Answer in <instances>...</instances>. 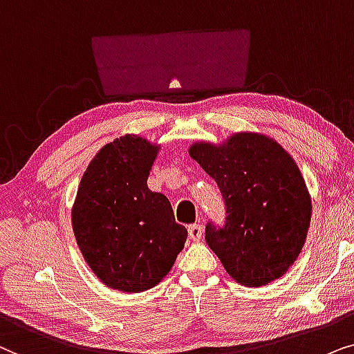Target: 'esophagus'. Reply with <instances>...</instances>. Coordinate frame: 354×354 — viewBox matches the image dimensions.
Masks as SVG:
<instances>
[{
  "instance_id": "34e87169",
  "label": "esophagus",
  "mask_w": 354,
  "mask_h": 354,
  "mask_svg": "<svg viewBox=\"0 0 354 354\" xmlns=\"http://www.w3.org/2000/svg\"><path fill=\"white\" fill-rule=\"evenodd\" d=\"M187 233H189V238L192 239V241H199V239L202 238V234H204V228H202L201 225L192 223L187 226Z\"/></svg>"
}]
</instances>
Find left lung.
Masks as SVG:
<instances>
[{"label": "left lung", "instance_id": "1", "mask_svg": "<svg viewBox=\"0 0 354 354\" xmlns=\"http://www.w3.org/2000/svg\"><path fill=\"white\" fill-rule=\"evenodd\" d=\"M189 155L215 180L225 223L209 221L205 241L238 283L262 286L298 259L310 223V197L295 160L280 144L239 133L220 145L194 144Z\"/></svg>", "mask_w": 354, "mask_h": 354}]
</instances>
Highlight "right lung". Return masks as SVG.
<instances>
[{
    "instance_id": "right-lung-1",
    "label": "right lung",
    "mask_w": 354,
    "mask_h": 354,
    "mask_svg": "<svg viewBox=\"0 0 354 354\" xmlns=\"http://www.w3.org/2000/svg\"><path fill=\"white\" fill-rule=\"evenodd\" d=\"M157 145L126 134L106 144L84 173L73 207L77 246L110 288H153L185 248L187 230L169 201L147 187Z\"/></svg>"
}]
</instances>
